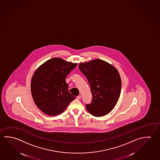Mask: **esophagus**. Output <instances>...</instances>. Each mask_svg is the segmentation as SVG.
I'll return each mask as SVG.
<instances>
[{"label": "esophagus", "mask_w": 160, "mask_h": 160, "mask_svg": "<svg viewBox=\"0 0 160 160\" xmlns=\"http://www.w3.org/2000/svg\"><path fill=\"white\" fill-rule=\"evenodd\" d=\"M81 95H79V96H78V97H76V98L78 99H81Z\"/></svg>", "instance_id": "esophagus-1"}]
</instances>
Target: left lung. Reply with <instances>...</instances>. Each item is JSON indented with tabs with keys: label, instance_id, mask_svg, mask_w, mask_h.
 Listing matches in <instances>:
<instances>
[{
	"label": "left lung",
	"instance_id": "obj_1",
	"mask_svg": "<svg viewBox=\"0 0 160 160\" xmlns=\"http://www.w3.org/2000/svg\"><path fill=\"white\" fill-rule=\"evenodd\" d=\"M79 68L86 76L92 90V102L86 104L88 111L95 117L110 113L121 94L122 82L118 70L100 59L80 63Z\"/></svg>",
	"mask_w": 160,
	"mask_h": 160
}]
</instances>
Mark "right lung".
<instances>
[{
    "instance_id": "obj_1",
    "label": "right lung",
    "mask_w": 160,
    "mask_h": 160,
    "mask_svg": "<svg viewBox=\"0 0 160 160\" xmlns=\"http://www.w3.org/2000/svg\"><path fill=\"white\" fill-rule=\"evenodd\" d=\"M77 63L54 58L46 61L34 72L31 90L36 105L43 113L59 115L76 98L68 91V76Z\"/></svg>"
}]
</instances>
